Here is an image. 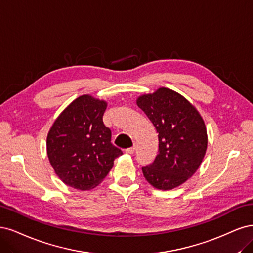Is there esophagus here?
Returning <instances> with one entry per match:
<instances>
[{"instance_id":"34e87169","label":"esophagus","mask_w":253,"mask_h":253,"mask_svg":"<svg viewBox=\"0 0 253 253\" xmlns=\"http://www.w3.org/2000/svg\"><path fill=\"white\" fill-rule=\"evenodd\" d=\"M134 150H135V146H132V147L127 148L125 151H126V153H128V154H133V153H134Z\"/></svg>"}]
</instances>
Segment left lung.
Masks as SVG:
<instances>
[{
	"label": "left lung",
	"instance_id": "left-lung-1",
	"mask_svg": "<svg viewBox=\"0 0 253 253\" xmlns=\"http://www.w3.org/2000/svg\"><path fill=\"white\" fill-rule=\"evenodd\" d=\"M136 105L159 133V153L152 164L142 167L143 174L154 188H176L195 173L205 157L204 120L188 100L165 87L138 96Z\"/></svg>",
	"mask_w": 253,
	"mask_h": 253
}]
</instances>
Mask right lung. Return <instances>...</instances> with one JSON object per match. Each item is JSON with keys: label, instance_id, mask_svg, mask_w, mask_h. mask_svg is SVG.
<instances>
[{"label": "right lung", "instance_id": "obj_1", "mask_svg": "<svg viewBox=\"0 0 253 253\" xmlns=\"http://www.w3.org/2000/svg\"><path fill=\"white\" fill-rule=\"evenodd\" d=\"M107 102L83 94L56 118L47 134V156L61 181L79 190L99 185L122 156L103 123Z\"/></svg>", "mask_w": 253, "mask_h": 253}]
</instances>
